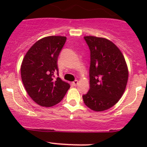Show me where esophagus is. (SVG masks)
<instances>
[{"mask_svg":"<svg viewBox=\"0 0 147 147\" xmlns=\"http://www.w3.org/2000/svg\"><path fill=\"white\" fill-rule=\"evenodd\" d=\"M72 85L77 86L78 84V80H75L74 82H72Z\"/></svg>","mask_w":147,"mask_h":147,"instance_id":"esophagus-1","label":"esophagus"}]
</instances>
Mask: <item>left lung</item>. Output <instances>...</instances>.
I'll return each mask as SVG.
<instances>
[{
	"label": "left lung",
	"instance_id": "8db88e82",
	"mask_svg": "<svg viewBox=\"0 0 147 147\" xmlns=\"http://www.w3.org/2000/svg\"><path fill=\"white\" fill-rule=\"evenodd\" d=\"M84 39L90 50V88L82 98L90 109L102 112L121 97L128 80V69L122 53L110 40L94 36Z\"/></svg>",
	"mask_w": 147,
	"mask_h": 147
}]
</instances>
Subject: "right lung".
<instances>
[{"label": "right lung", "mask_w": 147, "mask_h": 147, "mask_svg": "<svg viewBox=\"0 0 147 147\" xmlns=\"http://www.w3.org/2000/svg\"><path fill=\"white\" fill-rule=\"evenodd\" d=\"M66 37L48 36L37 41L26 53L20 68L23 85L28 95L42 107L59 103L69 84L58 76L57 58Z\"/></svg>", "instance_id": "add662e5"}]
</instances>
